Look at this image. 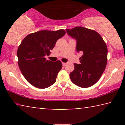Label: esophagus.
Instances as JSON below:
<instances>
[{
    "label": "esophagus",
    "instance_id": "esophagus-1",
    "mask_svg": "<svg viewBox=\"0 0 125 125\" xmlns=\"http://www.w3.org/2000/svg\"><path fill=\"white\" fill-rule=\"evenodd\" d=\"M62 64H63V66H65V64H66V63H64V62H62Z\"/></svg>",
    "mask_w": 125,
    "mask_h": 125
}]
</instances>
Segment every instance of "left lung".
<instances>
[{
	"label": "left lung",
	"instance_id": "left-lung-1",
	"mask_svg": "<svg viewBox=\"0 0 125 125\" xmlns=\"http://www.w3.org/2000/svg\"><path fill=\"white\" fill-rule=\"evenodd\" d=\"M66 31L77 40V51L83 52L80 63L74 64V69L69 74L71 81L79 87H90L98 81L105 71L107 46L101 35L93 30L77 26Z\"/></svg>",
	"mask_w": 125,
	"mask_h": 125
}]
</instances>
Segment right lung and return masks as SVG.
Wrapping results in <instances>:
<instances>
[{"instance_id": "1", "label": "right lung", "mask_w": 125, "mask_h": 125, "mask_svg": "<svg viewBox=\"0 0 125 125\" xmlns=\"http://www.w3.org/2000/svg\"><path fill=\"white\" fill-rule=\"evenodd\" d=\"M64 30H41L27 35L17 51L18 64L25 79L37 88L49 87L56 81L62 69L60 61L52 62L45 57L50 55L57 40L65 34Z\"/></svg>"}]
</instances>
